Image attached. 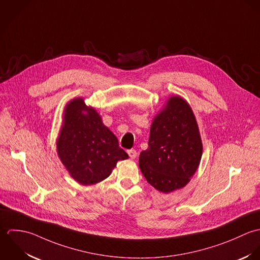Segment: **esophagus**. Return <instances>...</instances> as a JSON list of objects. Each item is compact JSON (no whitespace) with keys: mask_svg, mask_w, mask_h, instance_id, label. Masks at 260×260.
Masks as SVG:
<instances>
[{"mask_svg":"<svg viewBox=\"0 0 260 260\" xmlns=\"http://www.w3.org/2000/svg\"><path fill=\"white\" fill-rule=\"evenodd\" d=\"M127 155L129 156L131 158H136L138 154H137V151H136V150L132 149V150H128V151H127Z\"/></svg>","mask_w":260,"mask_h":260,"instance_id":"34e87169","label":"esophagus"}]
</instances>
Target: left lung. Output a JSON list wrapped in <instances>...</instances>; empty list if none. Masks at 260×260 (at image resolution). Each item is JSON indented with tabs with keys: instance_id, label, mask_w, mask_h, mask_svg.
I'll return each instance as SVG.
<instances>
[{
	"instance_id": "1",
	"label": "left lung",
	"mask_w": 260,
	"mask_h": 260,
	"mask_svg": "<svg viewBox=\"0 0 260 260\" xmlns=\"http://www.w3.org/2000/svg\"><path fill=\"white\" fill-rule=\"evenodd\" d=\"M202 156V142L194 113L183 99L169 100L153 121L149 148L140 155V168L162 193L183 188L195 174Z\"/></svg>"
}]
</instances>
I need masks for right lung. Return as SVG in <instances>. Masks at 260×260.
<instances>
[{"label":"right lung","mask_w":260,"mask_h":260,"mask_svg":"<svg viewBox=\"0 0 260 260\" xmlns=\"http://www.w3.org/2000/svg\"><path fill=\"white\" fill-rule=\"evenodd\" d=\"M57 151L71 177L81 185H93L107 178L117 160L127 154L102 117L82 99L67 104Z\"/></svg>","instance_id":"obj_1"}]
</instances>
